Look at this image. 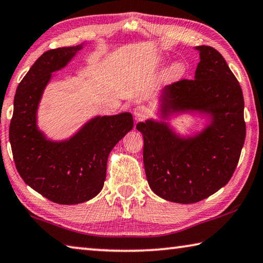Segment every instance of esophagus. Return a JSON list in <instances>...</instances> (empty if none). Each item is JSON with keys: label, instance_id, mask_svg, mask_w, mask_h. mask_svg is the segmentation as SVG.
<instances>
[{"label": "esophagus", "instance_id": "obj_1", "mask_svg": "<svg viewBox=\"0 0 263 263\" xmlns=\"http://www.w3.org/2000/svg\"><path fill=\"white\" fill-rule=\"evenodd\" d=\"M133 114H135V117L137 119H141L146 117V115L148 114L147 111V108L144 106H138L135 109H133Z\"/></svg>", "mask_w": 263, "mask_h": 263}]
</instances>
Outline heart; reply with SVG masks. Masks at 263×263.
I'll return each mask as SVG.
<instances>
[{"instance_id":"1","label":"heart","mask_w":263,"mask_h":263,"mask_svg":"<svg viewBox=\"0 0 263 263\" xmlns=\"http://www.w3.org/2000/svg\"><path fill=\"white\" fill-rule=\"evenodd\" d=\"M186 72V66L181 61H175L166 68L164 72V79L166 82L173 83L179 80Z\"/></svg>"}]
</instances>
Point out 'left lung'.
I'll return each mask as SVG.
<instances>
[{"label":"left lung","instance_id":"1","mask_svg":"<svg viewBox=\"0 0 263 263\" xmlns=\"http://www.w3.org/2000/svg\"><path fill=\"white\" fill-rule=\"evenodd\" d=\"M200 62L193 80L165 86L157 94V118L137 124L144 137L147 181L160 198L194 203L228 184L239 161L246 125L244 97L235 74L219 52L198 46ZM205 119L198 132L180 135L172 117Z\"/></svg>","mask_w":263,"mask_h":263}]
</instances>
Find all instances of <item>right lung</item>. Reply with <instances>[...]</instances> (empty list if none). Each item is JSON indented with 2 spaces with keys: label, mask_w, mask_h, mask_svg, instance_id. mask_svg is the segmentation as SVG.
I'll list each match as a JSON object with an SVG mask.
<instances>
[{
  "label": "right lung",
  "mask_w": 263,
  "mask_h": 263,
  "mask_svg": "<svg viewBox=\"0 0 263 263\" xmlns=\"http://www.w3.org/2000/svg\"><path fill=\"white\" fill-rule=\"evenodd\" d=\"M84 44L46 51L19 83L9 139L17 171L42 197L60 204H77L102 190L108 156L133 127L130 112L97 115L66 139L52 140L37 126L42 95L54 77L84 48Z\"/></svg>",
  "instance_id": "1"
}]
</instances>
